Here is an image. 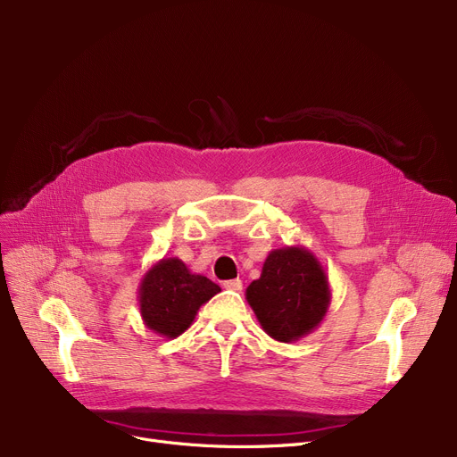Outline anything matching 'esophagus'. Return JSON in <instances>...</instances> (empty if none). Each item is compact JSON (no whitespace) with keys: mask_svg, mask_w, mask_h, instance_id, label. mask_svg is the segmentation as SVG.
<instances>
[{"mask_svg":"<svg viewBox=\"0 0 457 457\" xmlns=\"http://www.w3.org/2000/svg\"><path fill=\"white\" fill-rule=\"evenodd\" d=\"M224 289L241 291L243 289V281L241 279H228V281H224Z\"/></svg>","mask_w":457,"mask_h":457,"instance_id":"1","label":"esophagus"}]
</instances>
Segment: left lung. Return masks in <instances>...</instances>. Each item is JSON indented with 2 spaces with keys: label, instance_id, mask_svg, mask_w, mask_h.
<instances>
[{
  "label": "left lung",
  "instance_id": "obj_1",
  "mask_svg": "<svg viewBox=\"0 0 457 457\" xmlns=\"http://www.w3.org/2000/svg\"><path fill=\"white\" fill-rule=\"evenodd\" d=\"M246 300L269 337L295 343L313 333L329 303V279L315 253L303 246L272 250L259 279L246 289Z\"/></svg>",
  "mask_w": 457,
  "mask_h": 457
}]
</instances>
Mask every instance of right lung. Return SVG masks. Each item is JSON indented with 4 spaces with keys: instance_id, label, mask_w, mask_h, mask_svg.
<instances>
[{
    "instance_id": "obj_1",
    "label": "right lung",
    "mask_w": 457,
    "mask_h": 457,
    "mask_svg": "<svg viewBox=\"0 0 457 457\" xmlns=\"http://www.w3.org/2000/svg\"><path fill=\"white\" fill-rule=\"evenodd\" d=\"M220 287L202 274H192L178 257H162L142 276L138 309L144 326L164 339H176L195 322L198 309Z\"/></svg>"
}]
</instances>
